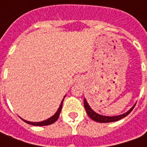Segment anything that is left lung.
<instances>
[{"label":"left lung","instance_id":"obj_1","mask_svg":"<svg viewBox=\"0 0 147 147\" xmlns=\"http://www.w3.org/2000/svg\"><path fill=\"white\" fill-rule=\"evenodd\" d=\"M135 105H133L132 107L127 112H126L125 113L121 114V115H118V116H113V117H107V116H103V115L97 113L96 112H94L92 109L90 108L89 104L86 102V98H84V107H85V109H86L87 115L93 120H94L96 122H99V123H109V122H114V121H117V120H120V119H122L123 117L127 116L131 112L133 109H134Z\"/></svg>","mask_w":147,"mask_h":147}]
</instances>
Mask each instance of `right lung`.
I'll return each instance as SVG.
<instances>
[{"mask_svg": "<svg viewBox=\"0 0 147 147\" xmlns=\"http://www.w3.org/2000/svg\"><path fill=\"white\" fill-rule=\"evenodd\" d=\"M64 98H65V96L64 97ZM64 98H63V100H62L61 105H60V106H59L57 111L56 112V113H55L53 116H52L50 118L47 119V120H43V121H41V122H30V121H27V120H24V119H22V118H21V119L24 120V122H26L27 123H29V124H31V125H34V126H46V125L52 124V123H53L54 122H56V121L57 120L58 118H59V116H60V113H61V109H62V105H63Z\"/></svg>", "mask_w": 147, "mask_h": 147, "instance_id": "obj_1", "label": "right lung"}]
</instances>
